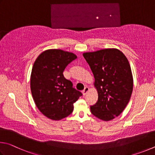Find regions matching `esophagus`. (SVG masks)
Returning <instances> with one entry per match:
<instances>
[{
	"instance_id": "obj_1",
	"label": "esophagus",
	"mask_w": 155,
	"mask_h": 155,
	"mask_svg": "<svg viewBox=\"0 0 155 155\" xmlns=\"http://www.w3.org/2000/svg\"><path fill=\"white\" fill-rule=\"evenodd\" d=\"M89 91H90V89H89V88L87 87V86H86V87L84 88V90L82 91V94H84V95H86V94L88 93Z\"/></svg>"
}]
</instances>
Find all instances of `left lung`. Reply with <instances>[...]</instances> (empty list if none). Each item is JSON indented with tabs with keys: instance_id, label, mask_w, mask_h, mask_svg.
<instances>
[{
	"instance_id": "obj_1",
	"label": "left lung",
	"mask_w": 155,
	"mask_h": 155,
	"mask_svg": "<svg viewBox=\"0 0 155 155\" xmlns=\"http://www.w3.org/2000/svg\"><path fill=\"white\" fill-rule=\"evenodd\" d=\"M94 78L98 101L91 107L93 114L109 121L123 112L131 98L134 79L128 59L116 48L83 53Z\"/></svg>"
}]
</instances>
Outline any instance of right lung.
Returning a JSON list of instances; mask_svg holds the SVG:
<instances>
[{"instance_id": "obj_1", "label": "right lung", "mask_w": 155, "mask_h": 155, "mask_svg": "<svg viewBox=\"0 0 155 155\" xmlns=\"http://www.w3.org/2000/svg\"><path fill=\"white\" fill-rule=\"evenodd\" d=\"M77 56L59 49L41 53L32 66L31 90L35 105L46 117L60 120L70 115L73 104L82 94L65 79L63 71Z\"/></svg>"}]
</instances>
